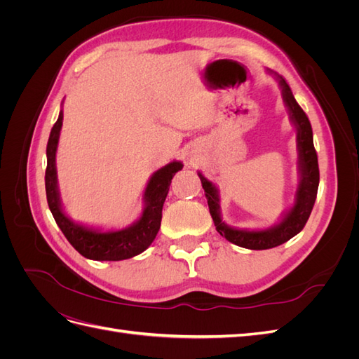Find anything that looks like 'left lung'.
<instances>
[{"instance_id": "obj_1", "label": "left lung", "mask_w": 359, "mask_h": 359, "mask_svg": "<svg viewBox=\"0 0 359 359\" xmlns=\"http://www.w3.org/2000/svg\"><path fill=\"white\" fill-rule=\"evenodd\" d=\"M266 72L269 74H273L276 81L278 82L281 97H283L285 106L289 112V119L297 130L299 181L295 191V202H293L289 210L281 214L280 220L274 226L266 227V229L250 231L240 229V227H232L229 224H226L222 219L219 189H217L215 184H212L208 178H205L202 175V172H198L202 187L205 190L206 201H208L210 214L212 217L217 232L224 236L229 243L250 250L273 248L289 241L290 238L299 233L311 214L319 187L318 154L313 145V130L309 118L306 112L301 109V106L297 103L287 82L281 78L280 74L268 69Z\"/></svg>"}]
</instances>
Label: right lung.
I'll return each instance as SVG.
<instances>
[{"instance_id":"obj_1","label":"right lung","mask_w":359,"mask_h":359,"mask_svg":"<svg viewBox=\"0 0 359 359\" xmlns=\"http://www.w3.org/2000/svg\"><path fill=\"white\" fill-rule=\"evenodd\" d=\"M61 127L62 109L60 111L57 123L50 130L48 140L45 186L49 210L64 236L83 257L91 260H124L145 252L157 236L161 223L163 203L168 196L170 181L173 175L182 169V163L173 160L151 175L144 191L142 214L135 223L118 231L94 229V227L74 223L62 208L55 163Z\"/></svg>"}]
</instances>
